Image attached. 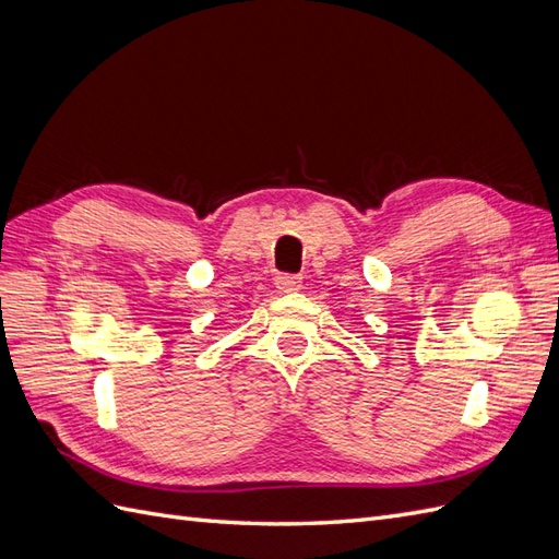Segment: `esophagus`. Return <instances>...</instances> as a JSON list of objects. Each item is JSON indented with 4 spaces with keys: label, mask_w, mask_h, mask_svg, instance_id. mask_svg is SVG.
<instances>
[{
    "label": "esophagus",
    "mask_w": 559,
    "mask_h": 559,
    "mask_svg": "<svg viewBox=\"0 0 559 559\" xmlns=\"http://www.w3.org/2000/svg\"><path fill=\"white\" fill-rule=\"evenodd\" d=\"M275 286L280 289V294H294L302 286V280L298 275H277Z\"/></svg>",
    "instance_id": "esophagus-1"
}]
</instances>
